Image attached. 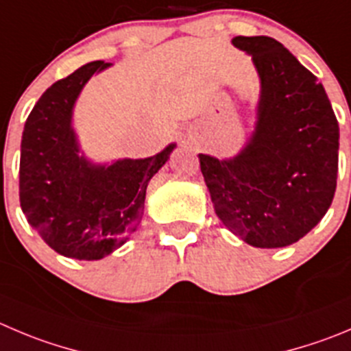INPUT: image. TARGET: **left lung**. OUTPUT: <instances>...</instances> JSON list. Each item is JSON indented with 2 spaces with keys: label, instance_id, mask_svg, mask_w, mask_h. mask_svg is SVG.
<instances>
[{
  "label": "left lung",
  "instance_id": "obj_1",
  "mask_svg": "<svg viewBox=\"0 0 351 351\" xmlns=\"http://www.w3.org/2000/svg\"><path fill=\"white\" fill-rule=\"evenodd\" d=\"M260 75L255 132L239 155L199 156L217 217L256 248L302 239L331 206L339 128L317 77L279 41L236 36Z\"/></svg>",
  "mask_w": 351,
  "mask_h": 351
}]
</instances>
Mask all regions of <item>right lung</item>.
<instances>
[{
    "instance_id": "right-lung-1",
    "label": "right lung",
    "mask_w": 351,
    "mask_h": 351,
    "mask_svg": "<svg viewBox=\"0 0 351 351\" xmlns=\"http://www.w3.org/2000/svg\"><path fill=\"white\" fill-rule=\"evenodd\" d=\"M110 63L91 62L49 86L29 113L20 145V206L56 253L99 260L141 222L149 179L176 145L149 158L95 165L79 155L72 110L86 82Z\"/></svg>"
}]
</instances>
